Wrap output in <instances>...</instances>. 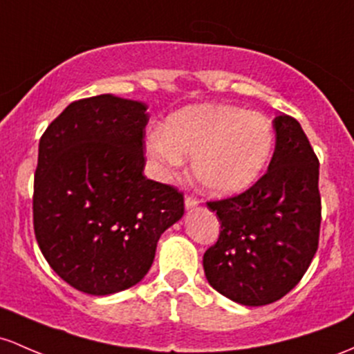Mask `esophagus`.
Instances as JSON below:
<instances>
[{
  "mask_svg": "<svg viewBox=\"0 0 354 354\" xmlns=\"http://www.w3.org/2000/svg\"><path fill=\"white\" fill-rule=\"evenodd\" d=\"M198 205V200L195 196H192V195H186L185 196V207L188 208V209H192V208H195Z\"/></svg>",
  "mask_w": 354,
  "mask_h": 354,
  "instance_id": "esophagus-1",
  "label": "esophagus"
}]
</instances>
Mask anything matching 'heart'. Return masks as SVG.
I'll return each mask as SVG.
<instances>
[{"mask_svg":"<svg viewBox=\"0 0 354 354\" xmlns=\"http://www.w3.org/2000/svg\"><path fill=\"white\" fill-rule=\"evenodd\" d=\"M274 149V129L260 112L232 106H193L147 134L146 156L159 176L193 158V176L215 196L245 192L262 176Z\"/></svg>","mask_w":354,"mask_h":354,"instance_id":"heart-1","label":"heart"}]
</instances>
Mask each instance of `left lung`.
Listing matches in <instances>:
<instances>
[{"label":"left lung","mask_w":354,"mask_h":354,"mask_svg":"<svg viewBox=\"0 0 354 354\" xmlns=\"http://www.w3.org/2000/svg\"><path fill=\"white\" fill-rule=\"evenodd\" d=\"M267 173L240 195L207 201L221 230L203 255L209 286L243 306H266L294 289L319 245V159L301 124L274 119Z\"/></svg>","instance_id":"1"}]
</instances>
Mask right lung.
<instances>
[{
	"mask_svg": "<svg viewBox=\"0 0 354 354\" xmlns=\"http://www.w3.org/2000/svg\"><path fill=\"white\" fill-rule=\"evenodd\" d=\"M146 109L111 94L87 97L40 139L35 236L48 266L85 294L138 284L159 236L185 213L183 193L145 176Z\"/></svg>",
	"mask_w": 354,
	"mask_h": 354,
	"instance_id": "right-lung-1",
	"label": "right lung"
}]
</instances>
